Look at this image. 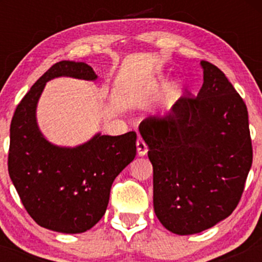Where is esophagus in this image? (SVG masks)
Here are the masks:
<instances>
[{"label": "esophagus", "instance_id": "esophagus-1", "mask_svg": "<svg viewBox=\"0 0 262 262\" xmlns=\"http://www.w3.org/2000/svg\"><path fill=\"white\" fill-rule=\"evenodd\" d=\"M137 151L139 156L146 155V152H148V146H146V144L144 143V140L141 138H138L137 140Z\"/></svg>", "mask_w": 262, "mask_h": 262}]
</instances>
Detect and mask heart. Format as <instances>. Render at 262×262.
Wrapping results in <instances>:
<instances>
[{
	"mask_svg": "<svg viewBox=\"0 0 262 262\" xmlns=\"http://www.w3.org/2000/svg\"><path fill=\"white\" fill-rule=\"evenodd\" d=\"M170 85V80L169 77L165 76H160L158 77L154 82H152V89H165ZM183 87L181 83L176 82L172 83L169 89V93L166 96V101H165V111H170L175 104L179 102L180 97H181Z\"/></svg>",
	"mask_w": 262,
	"mask_h": 262,
	"instance_id": "obj_1",
	"label": "heart"
}]
</instances>
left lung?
Returning <instances> with one entry per match:
<instances>
[{
	"instance_id": "obj_1",
	"label": "left lung",
	"mask_w": 262,
	"mask_h": 262,
	"mask_svg": "<svg viewBox=\"0 0 262 262\" xmlns=\"http://www.w3.org/2000/svg\"><path fill=\"white\" fill-rule=\"evenodd\" d=\"M203 85L165 118H148L139 133L154 171V212L179 235H191L229 217L252 164L248 110L227 76L201 61Z\"/></svg>"
}]
</instances>
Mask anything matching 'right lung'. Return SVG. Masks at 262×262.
Returning a JSON list of instances; mask_svg holds the SVG:
<instances>
[{"label": "right lung", "instance_id": "obj_1", "mask_svg": "<svg viewBox=\"0 0 262 262\" xmlns=\"http://www.w3.org/2000/svg\"><path fill=\"white\" fill-rule=\"evenodd\" d=\"M96 81L85 62L53 65L17 106L10 129L8 172L28 214L40 227L64 234L91 229L106 213L111 186L137 155V134L96 133L76 146L53 144L41 133L37 107L48 81Z\"/></svg>", "mask_w": 262, "mask_h": 262}]
</instances>
